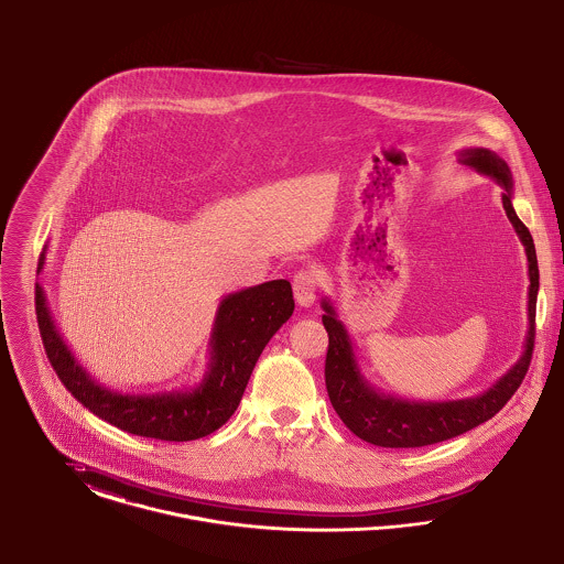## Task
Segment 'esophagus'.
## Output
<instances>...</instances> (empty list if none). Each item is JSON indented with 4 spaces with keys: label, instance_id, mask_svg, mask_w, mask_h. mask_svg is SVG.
I'll return each mask as SVG.
<instances>
[{
    "label": "esophagus",
    "instance_id": "1",
    "mask_svg": "<svg viewBox=\"0 0 564 564\" xmlns=\"http://www.w3.org/2000/svg\"><path fill=\"white\" fill-rule=\"evenodd\" d=\"M294 296L301 306H311L317 296V276L313 270H301L294 276Z\"/></svg>",
    "mask_w": 564,
    "mask_h": 564
}]
</instances>
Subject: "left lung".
Wrapping results in <instances>:
<instances>
[{"label": "left lung", "mask_w": 564, "mask_h": 564, "mask_svg": "<svg viewBox=\"0 0 564 564\" xmlns=\"http://www.w3.org/2000/svg\"><path fill=\"white\" fill-rule=\"evenodd\" d=\"M457 161L478 174L496 180L502 193V206L511 220L516 234L520 236L525 258H528V335L523 341L520 360L491 387L475 397L455 401H412L401 399L376 389L360 371L356 360L354 344L349 339L346 324L339 319L337 308L330 299H322V322L328 333L326 354V390L330 403L339 419L351 434L360 440L384 446V448H414L435 442L451 440L466 434L498 414L505 403L520 389L521 380L528 371L532 347H534V315L539 294V263L532 236L521 223L513 208V175L505 159L487 148H466L457 152Z\"/></svg>", "instance_id": "8db88e82"}]
</instances>
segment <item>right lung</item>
Wrapping results in <instances>:
<instances>
[{
  "label": "right lung",
  "instance_id": "right-lung-1",
  "mask_svg": "<svg viewBox=\"0 0 564 564\" xmlns=\"http://www.w3.org/2000/svg\"><path fill=\"white\" fill-rule=\"evenodd\" d=\"M44 253L46 247L39 272L46 260ZM36 313L51 367L91 414L129 434L188 442L217 432L236 412L263 347L294 313V294L290 281L276 279L223 296L208 341V371L202 382L139 394L107 389L89 376L55 328L41 285H36Z\"/></svg>",
  "mask_w": 564,
  "mask_h": 564
}]
</instances>
